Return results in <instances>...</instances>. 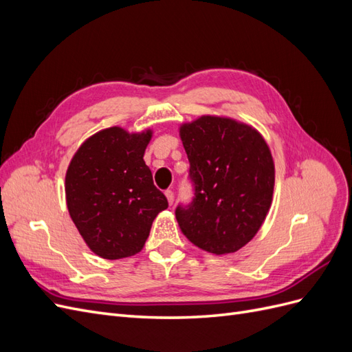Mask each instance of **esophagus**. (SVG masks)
Returning <instances> with one entry per match:
<instances>
[{"label": "esophagus", "mask_w": 352, "mask_h": 352, "mask_svg": "<svg viewBox=\"0 0 352 352\" xmlns=\"http://www.w3.org/2000/svg\"><path fill=\"white\" fill-rule=\"evenodd\" d=\"M164 195H166V198H167V201H168V204L172 206V204H173V201H175V194H173V190L167 189L166 192H164Z\"/></svg>", "instance_id": "34e87169"}]
</instances>
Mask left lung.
<instances>
[{"instance_id":"8db88e82","label":"left lung","mask_w":352,"mask_h":352,"mask_svg":"<svg viewBox=\"0 0 352 352\" xmlns=\"http://www.w3.org/2000/svg\"><path fill=\"white\" fill-rule=\"evenodd\" d=\"M194 199L177 206L184 235L207 252H236L257 233L272 206L274 163L258 131L229 117L201 116L180 126Z\"/></svg>"}]
</instances>
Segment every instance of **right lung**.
<instances>
[{"label": "right lung", "instance_id": "add662e5", "mask_svg": "<svg viewBox=\"0 0 352 352\" xmlns=\"http://www.w3.org/2000/svg\"><path fill=\"white\" fill-rule=\"evenodd\" d=\"M153 131H100L73 155L66 173L70 217L89 250L101 258L131 257L144 248L167 198L144 162Z\"/></svg>", "mask_w": 352, "mask_h": 352}]
</instances>
